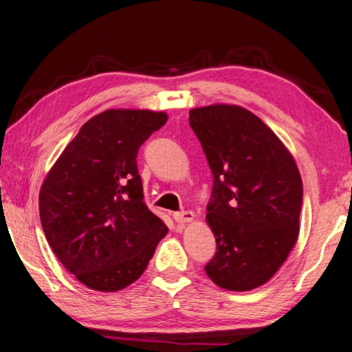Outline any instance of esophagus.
<instances>
[{"mask_svg": "<svg viewBox=\"0 0 352 352\" xmlns=\"http://www.w3.org/2000/svg\"><path fill=\"white\" fill-rule=\"evenodd\" d=\"M194 218H195L194 212H190V210H183V212H175V213H174V219H175V221H177V223H182V224L194 221Z\"/></svg>", "mask_w": 352, "mask_h": 352, "instance_id": "34e87169", "label": "esophagus"}]
</instances>
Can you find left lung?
<instances>
[{"label":"left lung","instance_id":"obj_1","mask_svg":"<svg viewBox=\"0 0 352 352\" xmlns=\"http://www.w3.org/2000/svg\"><path fill=\"white\" fill-rule=\"evenodd\" d=\"M213 175L206 221L217 253L204 267L218 287L249 292L273 278L298 241L302 178L290 151L238 105L189 111Z\"/></svg>","mask_w":352,"mask_h":352}]
</instances>
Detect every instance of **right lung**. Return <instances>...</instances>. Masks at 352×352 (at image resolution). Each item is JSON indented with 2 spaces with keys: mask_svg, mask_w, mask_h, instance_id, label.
<instances>
[{
  "mask_svg": "<svg viewBox=\"0 0 352 352\" xmlns=\"http://www.w3.org/2000/svg\"><path fill=\"white\" fill-rule=\"evenodd\" d=\"M168 114L107 109L82 125L48 170L39 217L53 253L91 290L139 279L168 227L143 201L137 153Z\"/></svg>",
  "mask_w": 352,
  "mask_h": 352,
  "instance_id": "1",
  "label": "right lung"
}]
</instances>
